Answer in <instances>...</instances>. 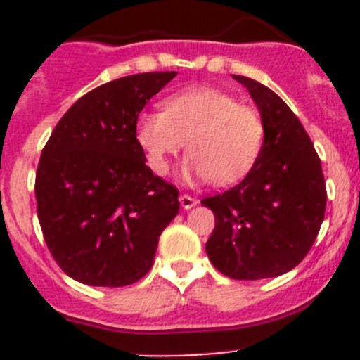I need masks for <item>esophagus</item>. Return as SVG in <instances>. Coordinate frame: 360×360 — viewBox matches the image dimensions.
I'll return each mask as SVG.
<instances>
[{"label": "esophagus", "instance_id": "1", "mask_svg": "<svg viewBox=\"0 0 360 360\" xmlns=\"http://www.w3.org/2000/svg\"><path fill=\"white\" fill-rule=\"evenodd\" d=\"M180 205H182L184 209H191V207H195L196 203H198V200L196 198H193V196H189V195H180Z\"/></svg>", "mask_w": 360, "mask_h": 360}]
</instances>
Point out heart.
Instances as JSON below:
<instances>
[{
  "label": "heart",
  "instance_id": "heart-1",
  "mask_svg": "<svg viewBox=\"0 0 360 360\" xmlns=\"http://www.w3.org/2000/svg\"><path fill=\"white\" fill-rule=\"evenodd\" d=\"M135 139L146 164L158 176L186 148V180H212L232 186L252 171L265 144L262 115L218 88L198 86L164 101V111H144L135 124Z\"/></svg>",
  "mask_w": 360,
  "mask_h": 360
}]
</instances>
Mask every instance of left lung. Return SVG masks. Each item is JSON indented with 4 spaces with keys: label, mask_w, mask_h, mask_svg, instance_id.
Instances as JSON below:
<instances>
[{
    "label": "left lung",
    "mask_w": 360,
    "mask_h": 360,
    "mask_svg": "<svg viewBox=\"0 0 360 360\" xmlns=\"http://www.w3.org/2000/svg\"><path fill=\"white\" fill-rule=\"evenodd\" d=\"M232 77L259 110L265 144L238 186L202 200L216 219L205 250L227 278H276L303 262L316 241L326 211V184L316 148L285 101L254 79Z\"/></svg>",
    "instance_id": "1"
}]
</instances>
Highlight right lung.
<instances>
[{
    "label": "right lung",
    "instance_id": "1",
    "mask_svg": "<svg viewBox=\"0 0 360 360\" xmlns=\"http://www.w3.org/2000/svg\"><path fill=\"white\" fill-rule=\"evenodd\" d=\"M176 72H148L82 95L57 122L36 174L37 218L63 272L90 287H126L153 266L178 189L146 165L139 113Z\"/></svg>",
    "mask_w": 360,
    "mask_h": 360
}]
</instances>
